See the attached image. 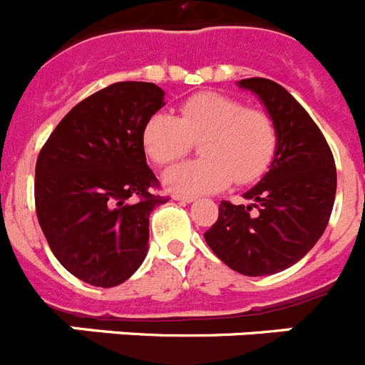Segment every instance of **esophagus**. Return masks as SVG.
<instances>
[{
    "mask_svg": "<svg viewBox=\"0 0 365 365\" xmlns=\"http://www.w3.org/2000/svg\"><path fill=\"white\" fill-rule=\"evenodd\" d=\"M173 200L180 202V204H192L196 198L195 196H189V195H173Z\"/></svg>",
    "mask_w": 365,
    "mask_h": 365,
    "instance_id": "34e87169",
    "label": "esophagus"
}]
</instances>
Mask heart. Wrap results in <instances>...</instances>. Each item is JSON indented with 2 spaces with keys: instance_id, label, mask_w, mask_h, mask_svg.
<instances>
[{
  "instance_id": "heart-1",
  "label": "heart",
  "mask_w": 365,
  "mask_h": 365,
  "mask_svg": "<svg viewBox=\"0 0 365 365\" xmlns=\"http://www.w3.org/2000/svg\"><path fill=\"white\" fill-rule=\"evenodd\" d=\"M191 139H200L202 158L183 161L165 173V185L176 192L204 195L233 180L250 183L270 165L277 130L262 110L246 108L222 93H198L180 106V115L158 112L143 126V148L158 165L185 156Z\"/></svg>"
}]
</instances>
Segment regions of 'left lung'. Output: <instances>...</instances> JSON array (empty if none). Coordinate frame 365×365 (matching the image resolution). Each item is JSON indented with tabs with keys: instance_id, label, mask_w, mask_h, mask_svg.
<instances>
[{
	"instance_id": "1",
	"label": "left lung",
	"mask_w": 365,
	"mask_h": 365,
	"mask_svg": "<svg viewBox=\"0 0 365 365\" xmlns=\"http://www.w3.org/2000/svg\"><path fill=\"white\" fill-rule=\"evenodd\" d=\"M277 130L268 173L244 192L248 205L222 202L205 242L231 270L250 277L283 272L314 248L336 196L334 158L305 108L277 82L244 78Z\"/></svg>"
}]
</instances>
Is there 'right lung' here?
Instances as JSON below:
<instances>
[{
	"label": "right lung",
	"instance_id": "obj_1",
	"mask_svg": "<svg viewBox=\"0 0 365 365\" xmlns=\"http://www.w3.org/2000/svg\"><path fill=\"white\" fill-rule=\"evenodd\" d=\"M163 106L156 84L115 82L73 108L38 156V222L60 264L84 283L117 287L147 257L148 217L169 198L150 195L158 180L141 134Z\"/></svg>",
	"mask_w": 365,
	"mask_h": 365
}]
</instances>
